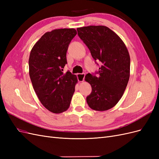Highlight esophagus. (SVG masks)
Segmentation results:
<instances>
[{
    "instance_id": "esophagus-1",
    "label": "esophagus",
    "mask_w": 159,
    "mask_h": 159,
    "mask_svg": "<svg viewBox=\"0 0 159 159\" xmlns=\"http://www.w3.org/2000/svg\"><path fill=\"white\" fill-rule=\"evenodd\" d=\"M85 74H77V78H78V80L80 82H81V81H84V78H85Z\"/></svg>"
}]
</instances>
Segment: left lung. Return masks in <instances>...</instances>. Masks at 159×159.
Instances as JSON below:
<instances>
[{
	"label": "left lung",
	"instance_id": "8db88e82",
	"mask_svg": "<svg viewBox=\"0 0 159 159\" xmlns=\"http://www.w3.org/2000/svg\"><path fill=\"white\" fill-rule=\"evenodd\" d=\"M77 30L95 62H102L95 73L98 77L91 74L85 77L92 89L86 101L91 109L107 111L119 102L126 89L130 76L129 52L120 37L107 26H84Z\"/></svg>",
	"mask_w": 159,
	"mask_h": 159
}]
</instances>
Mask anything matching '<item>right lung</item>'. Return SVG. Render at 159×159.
Instances as JSON below:
<instances>
[{"instance_id": "add662e5", "label": "right lung", "mask_w": 159, "mask_h": 159, "mask_svg": "<svg viewBox=\"0 0 159 159\" xmlns=\"http://www.w3.org/2000/svg\"><path fill=\"white\" fill-rule=\"evenodd\" d=\"M76 34L74 28L46 32L30 52L28 65L33 88L41 103L52 113H60L69 108L78 83L75 75L63 72L67 50Z\"/></svg>"}]
</instances>
